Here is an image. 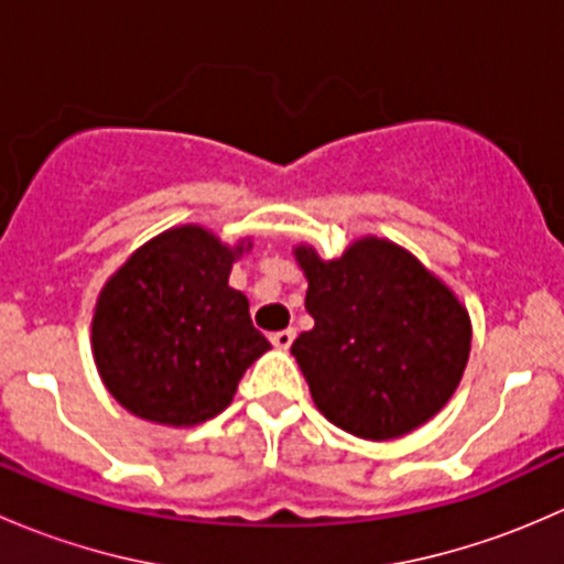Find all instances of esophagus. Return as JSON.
<instances>
[{
	"label": "esophagus",
	"instance_id": "obj_1",
	"mask_svg": "<svg viewBox=\"0 0 564 564\" xmlns=\"http://www.w3.org/2000/svg\"><path fill=\"white\" fill-rule=\"evenodd\" d=\"M294 329L289 327V329H278V333H272L270 335V340H272V346H275V349H281V351H286L289 346H292V340H294Z\"/></svg>",
	"mask_w": 564,
	"mask_h": 564
}]
</instances>
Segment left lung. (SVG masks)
Instances as JSON below:
<instances>
[{"instance_id":"obj_1","label":"left lung","mask_w":564,"mask_h":564,"mask_svg":"<svg viewBox=\"0 0 564 564\" xmlns=\"http://www.w3.org/2000/svg\"><path fill=\"white\" fill-rule=\"evenodd\" d=\"M314 329L292 344L318 412L362 440H395L456 392L471 327L456 294L412 253L366 237L340 259L297 248Z\"/></svg>"}]
</instances>
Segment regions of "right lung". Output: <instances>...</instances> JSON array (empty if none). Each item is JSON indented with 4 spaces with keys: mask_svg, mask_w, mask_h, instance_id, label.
Segmentation results:
<instances>
[{
    "mask_svg": "<svg viewBox=\"0 0 564 564\" xmlns=\"http://www.w3.org/2000/svg\"><path fill=\"white\" fill-rule=\"evenodd\" d=\"M240 253L202 226H180L135 250L106 283L93 351L128 412L163 425L204 423L229 406L246 368L270 349L248 297L229 286Z\"/></svg>",
    "mask_w": 564,
    "mask_h": 564,
    "instance_id": "right-lung-1",
    "label": "right lung"
}]
</instances>
